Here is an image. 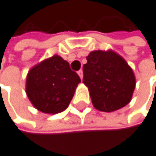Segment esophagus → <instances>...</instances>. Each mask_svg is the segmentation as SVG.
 <instances>
[{"label":"esophagus","instance_id":"esophagus-1","mask_svg":"<svg viewBox=\"0 0 156 156\" xmlns=\"http://www.w3.org/2000/svg\"><path fill=\"white\" fill-rule=\"evenodd\" d=\"M77 75H79L80 77L82 80V77H83V71L82 70H79V71H77Z\"/></svg>","mask_w":156,"mask_h":156}]
</instances>
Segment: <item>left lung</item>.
<instances>
[{"label": "left lung", "instance_id": "obj_1", "mask_svg": "<svg viewBox=\"0 0 156 156\" xmlns=\"http://www.w3.org/2000/svg\"><path fill=\"white\" fill-rule=\"evenodd\" d=\"M83 66V83L89 88L92 104L101 112H112L132 100L136 80L125 59L112 50H96Z\"/></svg>", "mask_w": 156, "mask_h": 156}]
</instances>
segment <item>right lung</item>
Returning a JSON list of instances; mask_svg holds the SVG:
<instances>
[{
  "mask_svg": "<svg viewBox=\"0 0 156 156\" xmlns=\"http://www.w3.org/2000/svg\"><path fill=\"white\" fill-rule=\"evenodd\" d=\"M80 81L79 75L70 69L68 62L55 55L29 70L25 92L39 112L56 114L68 107Z\"/></svg>",
  "mask_w": 156,
  "mask_h": 156,
  "instance_id": "1",
  "label": "right lung"
}]
</instances>
